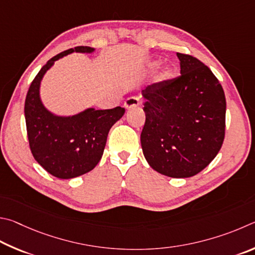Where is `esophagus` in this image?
I'll list each match as a JSON object with an SVG mask.
<instances>
[{"instance_id":"obj_1","label":"esophagus","mask_w":255,"mask_h":255,"mask_svg":"<svg viewBox=\"0 0 255 255\" xmlns=\"http://www.w3.org/2000/svg\"><path fill=\"white\" fill-rule=\"evenodd\" d=\"M140 105V101L137 100L136 97H128V100H125L124 102V107L127 110H130V109H133V107H136Z\"/></svg>"}]
</instances>
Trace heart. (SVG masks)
Masks as SVG:
<instances>
[{"instance_id": "b5f03b06", "label": "heart", "mask_w": 255, "mask_h": 255, "mask_svg": "<svg viewBox=\"0 0 255 255\" xmlns=\"http://www.w3.org/2000/svg\"><path fill=\"white\" fill-rule=\"evenodd\" d=\"M158 66H159V61H150V62H148V65H146V70L151 71V70L157 68ZM170 76H171V69L164 68L157 75V77H155V82H158V83L163 82V80L168 79Z\"/></svg>"}]
</instances>
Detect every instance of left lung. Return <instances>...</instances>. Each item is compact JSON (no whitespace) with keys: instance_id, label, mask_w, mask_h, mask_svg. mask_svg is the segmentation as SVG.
<instances>
[{"instance_id":"8db88e82","label":"left lung","mask_w":255,"mask_h":255,"mask_svg":"<svg viewBox=\"0 0 255 255\" xmlns=\"http://www.w3.org/2000/svg\"><path fill=\"white\" fill-rule=\"evenodd\" d=\"M180 76L142 91L144 158L161 175L189 178L206 168L225 136L226 101L222 85L202 61L177 52Z\"/></svg>"}]
</instances>
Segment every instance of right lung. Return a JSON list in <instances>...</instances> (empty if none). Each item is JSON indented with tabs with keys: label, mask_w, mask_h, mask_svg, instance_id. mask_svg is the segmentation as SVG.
I'll use <instances>...</instances> for the list:
<instances>
[{
	"label": "right lung",
	"mask_w": 255,
	"mask_h": 255,
	"mask_svg": "<svg viewBox=\"0 0 255 255\" xmlns=\"http://www.w3.org/2000/svg\"><path fill=\"white\" fill-rule=\"evenodd\" d=\"M95 49L79 46L60 52L47 61L31 83L24 103L26 132L31 152L40 166L59 179L87 173L100 162L111 128L125 113L123 107L86 109L71 116H58L44 107L40 84L55 61L69 53H92Z\"/></svg>",
	"instance_id": "add662e5"
}]
</instances>
